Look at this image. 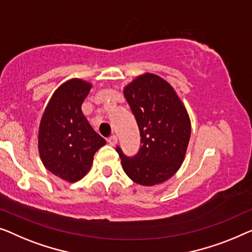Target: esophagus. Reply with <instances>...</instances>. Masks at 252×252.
<instances>
[{"instance_id": "obj_1", "label": "esophagus", "mask_w": 252, "mask_h": 252, "mask_svg": "<svg viewBox=\"0 0 252 252\" xmlns=\"http://www.w3.org/2000/svg\"><path fill=\"white\" fill-rule=\"evenodd\" d=\"M107 141H108V144L109 145H112V146H114V145L118 143V137L115 136V134H113V136H111L107 139Z\"/></svg>"}]
</instances>
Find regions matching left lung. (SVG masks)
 Masks as SVG:
<instances>
[{
	"instance_id": "8db88e82",
	"label": "left lung",
	"mask_w": 252,
	"mask_h": 252,
	"mask_svg": "<svg viewBox=\"0 0 252 252\" xmlns=\"http://www.w3.org/2000/svg\"><path fill=\"white\" fill-rule=\"evenodd\" d=\"M123 94L139 127L141 147L133 158H126L120 147L116 152L132 182L158 185L171 178L185 160L189 115L171 84L155 74L137 76Z\"/></svg>"
}]
</instances>
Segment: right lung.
<instances>
[{
	"label": "right lung",
	"mask_w": 252,
	"mask_h": 252,
	"mask_svg": "<svg viewBox=\"0 0 252 252\" xmlns=\"http://www.w3.org/2000/svg\"><path fill=\"white\" fill-rule=\"evenodd\" d=\"M91 87L82 79L63 82L49 100L38 127L42 163L67 183L82 179L89 172L94 153L106 144L81 108Z\"/></svg>",
	"instance_id": "add662e5"
}]
</instances>
